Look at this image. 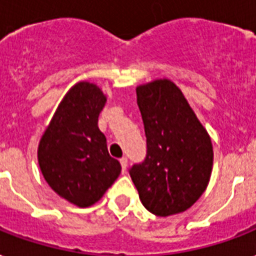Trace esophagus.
<instances>
[{"instance_id": "1", "label": "esophagus", "mask_w": 256, "mask_h": 256, "mask_svg": "<svg viewBox=\"0 0 256 256\" xmlns=\"http://www.w3.org/2000/svg\"><path fill=\"white\" fill-rule=\"evenodd\" d=\"M120 164H122V174H126V167H128V159H126V156L120 159Z\"/></svg>"}]
</instances>
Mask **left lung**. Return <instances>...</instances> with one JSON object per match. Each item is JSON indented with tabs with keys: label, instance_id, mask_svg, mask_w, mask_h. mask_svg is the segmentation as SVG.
<instances>
[{
	"label": "left lung",
	"instance_id": "obj_1",
	"mask_svg": "<svg viewBox=\"0 0 256 256\" xmlns=\"http://www.w3.org/2000/svg\"><path fill=\"white\" fill-rule=\"evenodd\" d=\"M146 138V156L130 168L138 198L150 212L170 216L191 207L212 172L211 138L171 80L136 88Z\"/></svg>",
	"mask_w": 256,
	"mask_h": 256
}]
</instances>
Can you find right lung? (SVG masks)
Returning <instances> with one entry per match:
<instances>
[{
    "instance_id": "right-lung-1",
    "label": "right lung",
    "mask_w": 256,
    "mask_h": 256,
    "mask_svg": "<svg viewBox=\"0 0 256 256\" xmlns=\"http://www.w3.org/2000/svg\"><path fill=\"white\" fill-rule=\"evenodd\" d=\"M106 102V94L96 84L77 82L40 140L37 158L44 179L57 195L77 207L98 202L122 172L97 126Z\"/></svg>"
}]
</instances>
